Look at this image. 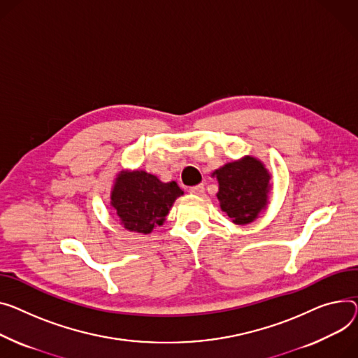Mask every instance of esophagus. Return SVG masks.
<instances>
[{"label":"esophagus","mask_w":358,"mask_h":358,"mask_svg":"<svg viewBox=\"0 0 358 358\" xmlns=\"http://www.w3.org/2000/svg\"><path fill=\"white\" fill-rule=\"evenodd\" d=\"M188 192L194 194V196H203L204 194V185L203 184H197V185H193L188 188Z\"/></svg>","instance_id":"34e87169"}]
</instances>
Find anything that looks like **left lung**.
Returning a JSON list of instances; mask_svg holds the SVG:
<instances>
[{
  "label": "left lung",
  "instance_id": "8db88e82",
  "mask_svg": "<svg viewBox=\"0 0 358 358\" xmlns=\"http://www.w3.org/2000/svg\"><path fill=\"white\" fill-rule=\"evenodd\" d=\"M219 180L220 208L236 224H248L266 207L269 174L260 161L246 157L214 173Z\"/></svg>",
  "mask_w": 358,
  "mask_h": 358
}]
</instances>
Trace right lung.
<instances>
[{
	"instance_id": "1",
	"label": "right lung",
	"mask_w": 358,
	"mask_h": 358,
	"mask_svg": "<svg viewBox=\"0 0 358 358\" xmlns=\"http://www.w3.org/2000/svg\"><path fill=\"white\" fill-rule=\"evenodd\" d=\"M182 189L176 181L161 182L145 171L122 173L116 178L112 192V206L125 229L150 233L164 223L170 207Z\"/></svg>"
}]
</instances>
